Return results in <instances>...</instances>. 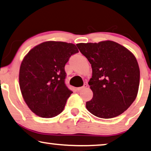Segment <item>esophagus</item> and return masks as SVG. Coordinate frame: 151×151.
I'll list each match as a JSON object with an SVG mask.
<instances>
[{
	"instance_id": "esophagus-1",
	"label": "esophagus",
	"mask_w": 151,
	"mask_h": 151,
	"mask_svg": "<svg viewBox=\"0 0 151 151\" xmlns=\"http://www.w3.org/2000/svg\"><path fill=\"white\" fill-rule=\"evenodd\" d=\"M87 87H88V85H87V84H84L83 86L80 87V88H77V89H76V90H77V91H78V92H79V91L83 90V89H85V88H86Z\"/></svg>"
}]
</instances>
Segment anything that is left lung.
I'll use <instances>...</instances> for the list:
<instances>
[{
	"mask_svg": "<svg viewBox=\"0 0 151 151\" xmlns=\"http://www.w3.org/2000/svg\"><path fill=\"white\" fill-rule=\"evenodd\" d=\"M76 46L92 68L88 84L93 98L86 103L87 109L101 118L120 115L130 107L138 92L140 73L134 55L110 40Z\"/></svg>",
	"mask_w": 151,
	"mask_h": 151,
	"instance_id": "8db88e82",
	"label": "left lung"
}]
</instances>
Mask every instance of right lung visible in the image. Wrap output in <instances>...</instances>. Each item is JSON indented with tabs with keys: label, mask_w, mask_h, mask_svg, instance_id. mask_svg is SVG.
Returning <instances> with one entry per match:
<instances>
[{
	"label": "right lung",
	"mask_w": 151,
	"mask_h": 151,
	"mask_svg": "<svg viewBox=\"0 0 151 151\" xmlns=\"http://www.w3.org/2000/svg\"><path fill=\"white\" fill-rule=\"evenodd\" d=\"M75 44L48 41L33 48L23 59L19 84L25 103L42 118H53L63 111L73 93L65 84V65L78 52Z\"/></svg>",
	"instance_id": "add662e5"
}]
</instances>
